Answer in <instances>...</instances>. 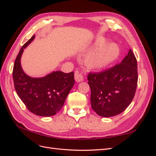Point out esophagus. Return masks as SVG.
Returning <instances> with one entry per match:
<instances>
[{
    "mask_svg": "<svg viewBox=\"0 0 156 156\" xmlns=\"http://www.w3.org/2000/svg\"><path fill=\"white\" fill-rule=\"evenodd\" d=\"M75 79L77 82H81L84 80V77L81 73H80L78 71H75Z\"/></svg>",
    "mask_w": 156,
    "mask_h": 156,
    "instance_id": "1",
    "label": "esophagus"
}]
</instances>
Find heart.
Here are the masks:
<instances>
[{
	"instance_id": "1",
	"label": "heart",
	"mask_w": 156,
	"mask_h": 156,
	"mask_svg": "<svg viewBox=\"0 0 156 156\" xmlns=\"http://www.w3.org/2000/svg\"><path fill=\"white\" fill-rule=\"evenodd\" d=\"M105 44V39H99L87 49V51L90 52L98 49L87 56L86 62L88 66L92 68H104L117 58L119 53L118 46L115 44Z\"/></svg>"
}]
</instances>
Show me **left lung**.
<instances>
[{
    "mask_svg": "<svg viewBox=\"0 0 156 156\" xmlns=\"http://www.w3.org/2000/svg\"><path fill=\"white\" fill-rule=\"evenodd\" d=\"M92 109L98 115L111 117L120 114L133 100L138 81L137 63L131 49L122 60L100 72H89Z\"/></svg>",
    "mask_w": 156,
    "mask_h": 156,
    "instance_id": "left-lung-1",
    "label": "left lung"
}]
</instances>
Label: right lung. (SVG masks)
<instances>
[{
  "label": "right lung",
  "instance_id": "add662e5",
  "mask_svg": "<svg viewBox=\"0 0 156 156\" xmlns=\"http://www.w3.org/2000/svg\"><path fill=\"white\" fill-rule=\"evenodd\" d=\"M34 37L33 35L23 45L16 58L13 68L14 87L18 96L31 112L41 116H51L63 107L74 85V73L56 71L41 78H32L25 74L21 68V57L23 50Z\"/></svg>",
  "mask_w": 156,
  "mask_h": 156
}]
</instances>
